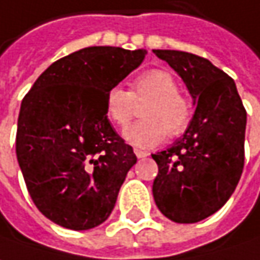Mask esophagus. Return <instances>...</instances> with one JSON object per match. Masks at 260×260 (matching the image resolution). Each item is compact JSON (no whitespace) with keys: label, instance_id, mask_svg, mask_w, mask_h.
<instances>
[{"label":"esophagus","instance_id":"esophagus-1","mask_svg":"<svg viewBox=\"0 0 260 260\" xmlns=\"http://www.w3.org/2000/svg\"><path fill=\"white\" fill-rule=\"evenodd\" d=\"M134 152H135V155L138 157V158H144V157H147L148 155V152H145V151H141V150H134Z\"/></svg>","mask_w":260,"mask_h":260}]
</instances>
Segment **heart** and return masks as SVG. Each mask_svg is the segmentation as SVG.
<instances>
[{
  "mask_svg": "<svg viewBox=\"0 0 260 260\" xmlns=\"http://www.w3.org/2000/svg\"><path fill=\"white\" fill-rule=\"evenodd\" d=\"M148 105L142 110L145 120L137 122L123 131V138L138 148H152L169 137H179L192 120L190 103L180 96V85L167 71L152 70L141 74L132 83V91L122 85L109 88L106 112L109 119L126 126L135 115L137 103Z\"/></svg>",
  "mask_w": 260,
  "mask_h": 260,
  "instance_id": "heart-1",
  "label": "heart"
}]
</instances>
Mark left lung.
<instances>
[{
  "mask_svg": "<svg viewBox=\"0 0 260 260\" xmlns=\"http://www.w3.org/2000/svg\"><path fill=\"white\" fill-rule=\"evenodd\" d=\"M183 80L197 105L183 137L152 154V183L161 214L180 224L212 215L229 201L244 166L246 110L236 83L208 59L182 51L154 49Z\"/></svg>",
  "mask_w": 260,
  "mask_h": 260,
  "instance_id": "1",
  "label": "left lung"
}]
</instances>
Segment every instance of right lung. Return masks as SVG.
<instances>
[{
	"instance_id": "obj_1",
	"label": "right lung",
	"mask_w": 260,
	"mask_h": 260,
	"mask_svg": "<svg viewBox=\"0 0 260 260\" xmlns=\"http://www.w3.org/2000/svg\"><path fill=\"white\" fill-rule=\"evenodd\" d=\"M145 55L113 46L80 49L46 68L23 99L18 166L35 205L55 224L90 230L115 208L137 155L109 122L106 94Z\"/></svg>"
}]
</instances>
